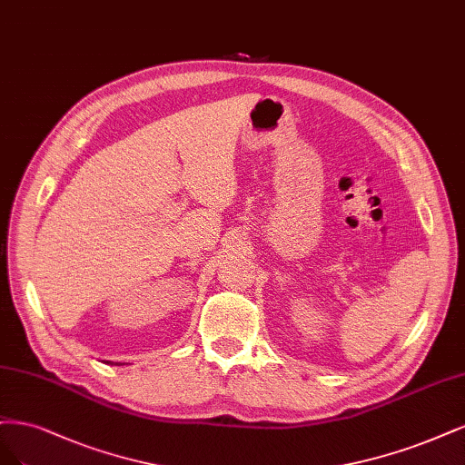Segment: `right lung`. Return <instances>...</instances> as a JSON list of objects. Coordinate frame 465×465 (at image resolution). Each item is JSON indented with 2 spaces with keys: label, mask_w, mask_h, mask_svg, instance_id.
I'll use <instances>...</instances> for the list:
<instances>
[{
  "label": "right lung",
  "mask_w": 465,
  "mask_h": 465,
  "mask_svg": "<svg viewBox=\"0 0 465 465\" xmlns=\"http://www.w3.org/2000/svg\"><path fill=\"white\" fill-rule=\"evenodd\" d=\"M115 365H117V363H115ZM119 365H122V363H119Z\"/></svg>",
  "instance_id": "1"
}]
</instances>
